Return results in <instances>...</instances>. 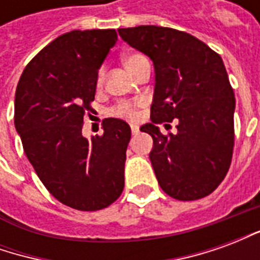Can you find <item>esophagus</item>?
Wrapping results in <instances>:
<instances>
[{
	"label": "esophagus",
	"instance_id": "1",
	"mask_svg": "<svg viewBox=\"0 0 260 260\" xmlns=\"http://www.w3.org/2000/svg\"><path fill=\"white\" fill-rule=\"evenodd\" d=\"M131 131H132V135H136V134L139 132V128L135 126V125H132V126H131Z\"/></svg>",
	"mask_w": 260,
	"mask_h": 260
}]
</instances>
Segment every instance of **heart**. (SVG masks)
Listing matches in <instances>:
<instances>
[{
  "instance_id": "1",
  "label": "heart",
  "mask_w": 260,
  "mask_h": 260,
  "mask_svg": "<svg viewBox=\"0 0 260 260\" xmlns=\"http://www.w3.org/2000/svg\"><path fill=\"white\" fill-rule=\"evenodd\" d=\"M124 64L126 67V69L129 71L131 74L134 76H138L141 74L142 69L146 68L147 65H150L149 59L141 53H128L124 55ZM104 78H106V68L102 67L99 69L96 76V85L100 87L104 82ZM143 106V103H129V102H119L118 104H115L111 110V114L115 115V117H119V118L131 119V121H135L138 117H139V108Z\"/></svg>"
}]
</instances>
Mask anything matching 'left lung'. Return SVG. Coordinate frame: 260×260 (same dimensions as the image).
Here are the masks:
<instances>
[{"mask_svg":"<svg viewBox=\"0 0 260 260\" xmlns=\"http://www.w3.org/2000/svg\"><path fill=\"white\" fill-rule=\"evenodd\" d=\"M118 33L154 65L152 124L141 131L153 138L149 157L158 184L178 201L205 198L224 180L234 147L235 97L223 59L171 27L136 26ZM173 119L177 134L163 136L155 124Z\"/></svg>","mask_w":260,"mask_h":260,"instance_id":"8db88e82","label":"left lung"}]
</instances>
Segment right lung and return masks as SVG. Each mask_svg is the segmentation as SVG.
I'll return each instance as SVG.
<instances>
[{"label":"right lung","mask_w":260,"mask_h":260,"mask_svg":"<svg viewBox=\"0 0 260 260\" xmlns=\"http://www.w3.org/2000/svg\"><path fill=\"white\" fill-rule=\"evenodd\" d=\"M117 40L114 29L68 31L26 65L16 86L15 128L26 156L48 192L76 210L104 209L124 189L129 125L106 118L103 135H82L97 72Z\"/></svg>","instance_id":"1"}]
</instances>
